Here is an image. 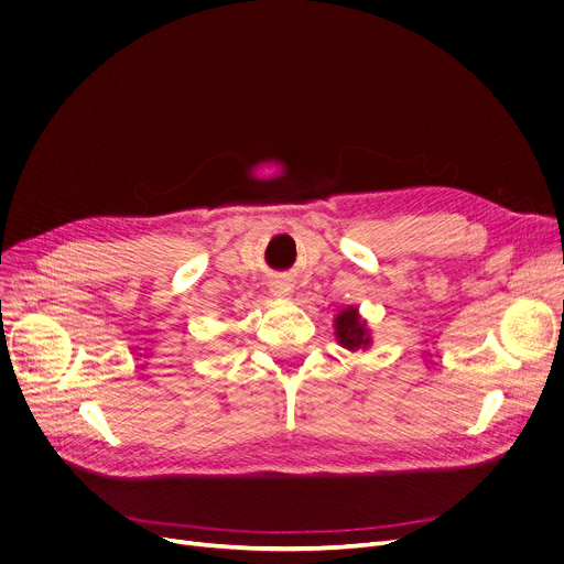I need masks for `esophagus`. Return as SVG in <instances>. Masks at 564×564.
<instances>
[{
	"instance_id": "obj_1",
	"label": "esophagus",
	"mask_w": 564,
	"mask_h": 564,
	"mask_svg": "<svg viewBox=\"0 0 564 564\" xmlns=\"http://www.w3.org/2000/svg\"><path fill=\"white\" fill-rule=\"evenodd\" d=\"M270 292H272L274 296H279V299H290L294 290H292V283H290L288 279L276 276V279L270 281Z\"/></svg>"
}]
</instances>
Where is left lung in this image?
<instances>
[{"label": "left lung", "mask_w": 564, "mask_h": 564, "mask_svg": "<svg viewBox=\"0 0 564 564\" xmlns=\"http://www.w3.org/2000/svg\"><path fill=\"white\" fill-rule=\"evenodd\" d=\"M335 340L347 351H367L371 347V330L356 306H347L333 319Z\"/></svg>", "instance_id": "1"}]
</instances>
